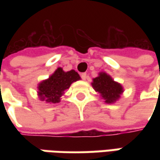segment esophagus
Here are the masks:
<instances>
[{
	"label": "esophagus",
	"instance_id": "esophagus-1",
	"mask_svg": "<svg viewBox=\"0 0 160 160\" xmlns=\"http://www.w3.org/2000/svg\"><path fill=\"white\" fill-rule=\"evenodd\" d=\"M81 77H82L83 80H86L87 79V74L86 73H82L81 74Z\"/></svg>",
	"mask_w": 160,
	"mask_h": 160
}]
</instances>
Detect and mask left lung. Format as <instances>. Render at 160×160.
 I'll return each instance as SVG.
<instances>
[{
    "instance_id": "1",
    "label": "left lung",
    "mask_w": 160,
    "mask_h": 160,
    "mask_svg": "<svg viewBox=\"0 0 160 160\" xmlns=\"http://www.w3.org/2000/svg\"><path fill=\"white\" fill-rule=\"evenodd\" d=\"M92 86L108 104H112L118 101L124 92L122 84L114 81L113 78L106 72H100L99 76L92 79Z\"/></svg>"
}]
</instances>
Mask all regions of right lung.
Listing matches in <instances>:
<instances>
[{"label":"right lung","instance_id":"right-lung-1","mask_svg":"<svg viewBox=\"0 0 160 160\" xmlns=\"http://www.w3.org/2000/svg\"><path fill=\"white\" fill-rule=\"evenodd\" d=\"M80 79V76L74 69L66 72L62 68H58L49 78L38 83L37 95L42 102L50 104L58 103L65 91Z\"/></svg>","mask_w":160,"mask_h":160}]
</instances>
